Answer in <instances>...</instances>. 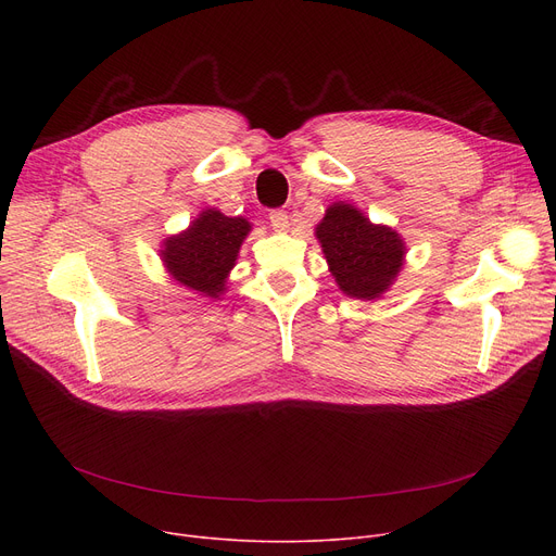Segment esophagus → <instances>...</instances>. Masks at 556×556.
<instances>
[{"label":"esophagus","mask_w":556,"mask_h":556,"mask_svg":"<svg viewBox=\"0 0 556 556\" xmlns=\"http://www.w3.org/2000/svg\"><path fill=\"white\" fill-rule=\"evenodd\" d=\"M270 225H273V229H275V231H286V229L290 227V223H288V214H286L283 210H275V212H270Z\"/></svg>","instance_id":"esophagus-1"}]
</instances>
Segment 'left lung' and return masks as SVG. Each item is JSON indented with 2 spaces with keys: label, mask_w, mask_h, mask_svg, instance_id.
Listing matches in <instances>:
<instances>
[{
  "label": "left lung",
  "mask_w": 556,
  "mask_h": 556,
  "mask_svg": "<svg viewBox=\"0 0 556 556\" xmlns=\"http://www.w3.org/2000/svg\"><path fill=\"white\" fill-rule=\"evenodd\" d=\"M315 239L325 252L329 273L352 300H381L405 263V241L388 225L371 223L356 204L331 202L315 225Z\"/></svg>",
  "instance_id": "obj_1"
}]
</instances>
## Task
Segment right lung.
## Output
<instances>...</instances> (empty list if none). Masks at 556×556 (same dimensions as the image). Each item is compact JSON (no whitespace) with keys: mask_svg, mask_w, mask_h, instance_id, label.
Masks as SVG:
<instances>
[{"mask_svg":"<svg viewBox=\"0 0 556 556\" xmlns=\"http://www.w3.org/2000/svg\"><path fill=\"white\" fill-rule=\"evenodd\" d=\"M252 223L243 216H225L207 207L178 233L162 241L160 258L168 277L191 293L220 300L229 288V273L237 266L239 250Z\"/></svg>","mask_w":556,"mask_h":556,"instance_id":"1","label":"right lung"}]
</instances>
